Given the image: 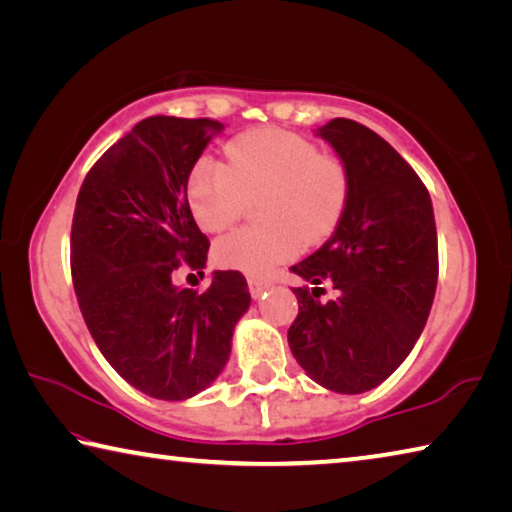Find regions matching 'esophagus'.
Here are the masks:
<instances>
[{"label":"esophagus","instance_id":"34e87169","mask_svg":"<svg viewBox=\"0 0 512 512\" xmlns=\"http://www.w3.org/2000/svg\"><path fill=\"white\" fill-rule=\"evenodd\" d=\"M248 289H250V296L259 298L264 296V291L271 289V282L262 280V277H248Z\"/></svg>","mask_w":512,"mask_h":512}]
</instances>
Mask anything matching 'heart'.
I'll use <instances>...</instances> for the list:
<instances>
[{
  "mask_svg": "<svg viewBox=\"0 0 512 512\" xmlns=\"http://www.w3.org/2000/svg\"><path fill=\"white\" fill-rule=\"evenodd\" d=\"M228 162L201 158L187 178V201L207 232L239 221L250 196L262 194L266 223L239 228L216 241V264L250 277L271 275L296 257L302 241L332 235L348 205L345 164L318 153L316 144L282 128H253L225 149Z\"/></svg>",
  "mask_w": 512,
  "mask_h": 512,
  "instance_id": "heart-1",
  "label": "heart"
}]
</instances>
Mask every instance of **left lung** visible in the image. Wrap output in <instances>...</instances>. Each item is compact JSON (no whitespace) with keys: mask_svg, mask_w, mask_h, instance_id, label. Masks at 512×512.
Returning <instances> with one entry per match:
<instances>
[{"mask_svg":"<svg viewBox=\"0 0 512 512\" xmlns=\"http://www.w3.org/2000/svg\"><path fill=\"white\" fill-rule=\"evenodd\" d=\"M318 135L350 180L334 235L291 271L314 287L293 289L298 316L289 348L307 375L334 393L379 386L409 357L436 296L438 235L427 187L391 144L352 119ZM323 281L337 289L320 303Z\"/></svg>","mask_w":512,"mask_h":512,"instance_id":"obj_1","label":"left lung"}]
</instances>
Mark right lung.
I'll use <instances>...</instances> for the list:
<instances>
[{"label":"right lung","instance_id":"obj_1","mask_svg":"<svg viewBox=\"0 0 512 512\" xmlns=\"http://www.w3.org/2000/svg\"><path fill=\"white\" fill-rule=\"evenodd\" d=\"M221 121L149 117L94 162L72 219V282L85 325L128 384L155 400H187L219 377L246 277L214 271L205 291L173 284L205 268L210 241L187 201L189 171Z\"/></svg>","mask_w":512,"mask_h":512}]
</instances>
